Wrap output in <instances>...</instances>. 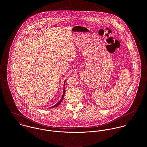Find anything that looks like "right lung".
I'll return each mask as SVG.
<instances>
[{
	"mask_svg": "<svg viewBox=\"0 0 147 147\" xmlns=\"http://www.w3.org/2000/svg\"><path fill=\"white\" fill-rule=\"evenodd\" d=\"M65 82H64V90H63V95H62V98L61 99V100L57 104H55V105H54L53 106H52V107H57L58 105H59L61 103V102L62 101V100H63V98H64V94H65V89H64V85H65Z\"/></svg>",
	"mask_w": 147,
	"mask_h": 147,
	"instance_id": "right-lung-1",
	"label": "right lung"
}]
</instances>
